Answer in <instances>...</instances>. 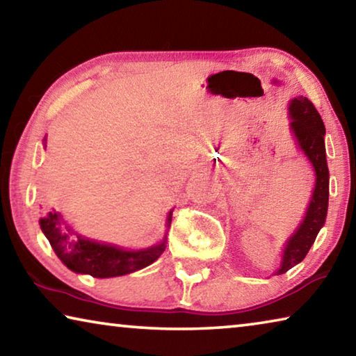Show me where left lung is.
<instances>
[{
    "mask_svg": "<svg viewBox=\"0 0 356 356\" xmlns=\"http://www.w3.org/2000/svg\"><path fill=\"white\" fill-rule=\"evenodd\" d=\"M289 118H291V130L295 140L303 154L308 156L311 165L314 166L316 186L303 222L286 242L282 261L276 275L286 273L308 254L318 231L323 226L325 218H327L330 195V172L323 141L325 125L321 114L311 100L300 95L289 105Z\"/></svg>",
    "mask_w": 356,
    "mask_h": 356,
    "instance_id": "left-lung-1",
    "label": "left lung"
}]
</instances>
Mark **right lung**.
I'll return each mask as SVG.
<instances>
[{
	"mask_svg": "<svg viewBox=\"0 0 356 356\" xmlns=\"http://www.w3.org/2000/svg\"><path fill=\"white\" fill-rule=\"evenodd\" d=\"M44 147H47L45 138ZM171 218L172 210L168 215L166 226L171 225ZM39 225L53 251L65 267L75 273L91 275L94 278H113V276L134 273L155 262L166 248V234L161 243L138 251L94 242V240L76 236L67 226L64 227L61 215L55 210H47L42 213Z\"/></svg>",
	"mask_w": 356,
	"mask_h": 356,
	"instance_id": "1",
	"label": "right lung"
}]
</instances>
